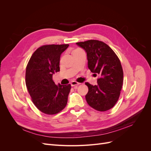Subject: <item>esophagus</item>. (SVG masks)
<instances>
[{"label": "esophagus", "mask_w": 151, "mask_h": 151, "mask_svg": "<svg viewBox=\"0 0 151 151\" xmlns=\"http://www.w3.org/2000/svg\"><path fill=\"white\" fill-rule=\"evenodd\" d=\"M70 84H71V86H78V85H79V84H80V83H77V82H76V81H72V82H71Z\"/></svg>", "instance_id": "34e87169"}]
</instances>
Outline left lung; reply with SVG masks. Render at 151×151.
I'll return each mask as SVG.
<instances>
[{
    "label": "left lung",
    "instance_id": "left-lung-1",
    "mask_svg": "<svg viewBox=\"0 0 151 151\" xmlns=\"http://www.w3.org/2000/svg\"><path fill=\"white\" fill-rule=\"evenodd\" d=\"M76 44L87 53L90 70L99 77L97 85L85 83L89 89L86 101L98 111H107L116 103L122 88L123 72L119 58L108 45L100 41L91 40Z\"/></svg>",
    "mask_w": 151,
    "mask_h": 151
}]
</instances>
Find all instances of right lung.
Returning <instances> with one entry per match:
<instances>
[{"mask_svg":"<svg viewBox=\"0 0 151 151\" xmlns=\"http://www.w3.org/2000/svg\"><path fill=\"white\" fill-rule=\"evenodd\" d=\"M69 45H48L32 55L26 70V85L32 101L40 111L54 115L67 103L70 84L56 85L53 75L60 71V58Z\"/></svg>","mask_w":151,"mask_h":151,"instance_id":"1","label":"right lung"}]
</instances>
